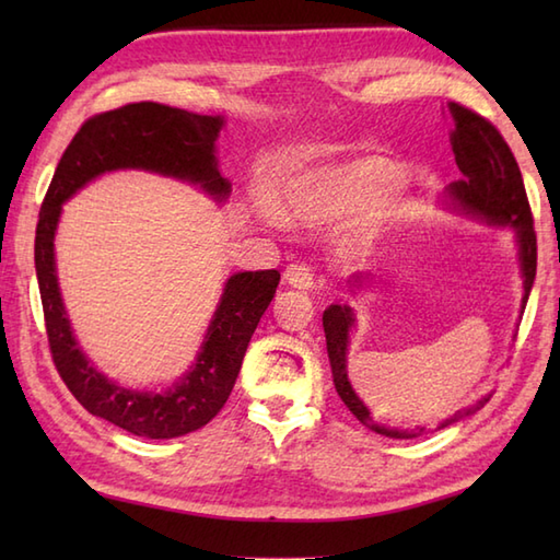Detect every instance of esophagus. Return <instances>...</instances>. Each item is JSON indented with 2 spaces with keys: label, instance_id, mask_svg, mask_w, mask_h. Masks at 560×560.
<instances>
[{
  "label": "esophagus",
  "instance_id": "1",
  "mask_svg": "<svg viewBox=\"0 0 560 560\" xmlns=\"http://www.w3.org/2000/svg\"><path fill=\"white\" fill-rule=\"evenodd\" d=\"M283 277H287L289 287H293V289L307 291V289L315 287L313 267H307V265H291V267L287 269V273H283Z\"/></svg>",
  "mask_w": 560,
  "mask_h": 560
}]
</instances>
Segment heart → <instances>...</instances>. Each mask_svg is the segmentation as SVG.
<instances>
[{
    "label": "heart",
    "instance_id": "obj_1",
    "mask_svg": "<svg viewBox=\"0 0 560 560\" xmlns=\"http://www.w3.org/2000/svg\"><path fill=\"white\" fill-rule=\"evenodd\" d=\"M401 180L383 159H361L301 177L283 195V209L299 223L319 225L375 209Z\"/></svg>",
    "mask_w": 560,
    "mask_h": 560
}]
</instances>
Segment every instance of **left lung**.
<instances>
[{"label":"left lung","instance_id":"8db88e82","mask_svg":"<svg viewBox=\"0 0 560 560\" xmlns=\"http://www.w3.org/2000/svg\"><path fill=\"white\" fill-rule=\"evenodd\" d=\"M447 108L452 120H455L450 144L452 153H455L457 168L462 173L459 180L450 183L447 197L452 199L455 209L471 213V217H477L486 223L510 225V229L515 231V241L520 247L522 283H525L522 307H525L534 277H537V233H534V219L525 192V183H522L520 165L503 135L498 132L486 117L464 108L459 103H447ZM365 279H371V273H355L353 283H361ZM355 319L349 305H329L323 315L331 377H335V387L341 401L347 404L355 419L380 435L397 440H411L423 435L425 428H387L383 423H377L371 409H368L361 397L353 392L347 371L349 331ZM489 399L491 395L481 397L477 404H471V407L450 416V419H445L438 428H447L464 419V416L477 413Z\"/></svg>","mask_w":560,"mask_h":560}]
</instances>
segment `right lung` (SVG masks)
Masks as SVG:
<instances>
[{"label":"right lung","mask_w":560,"mask_h":560,"mask_svg":"<svg viewBox=\"0 0 560 560\" xmlns=\"http://www.w3.org/2000/svg\"><path fill=\"white\" fill-rule=\"evenodd\" d=\"M221 127V115H197L151 101L93 115L59 159L40 207L35 229V271L57 373L83 409L139 438L165 440L192 433L223 409L259 317L277 293L281 273L277 269L233 273L225 281L197 361L180 383L161 395L127 389L89 363L71 331L57 287V221L65 201L83 185L122 168L171 175L199 185L217 201L229 199L231 183L221 177L213 153Z\"/></svg>","instance_id":"add662e5"}]
</instances>
